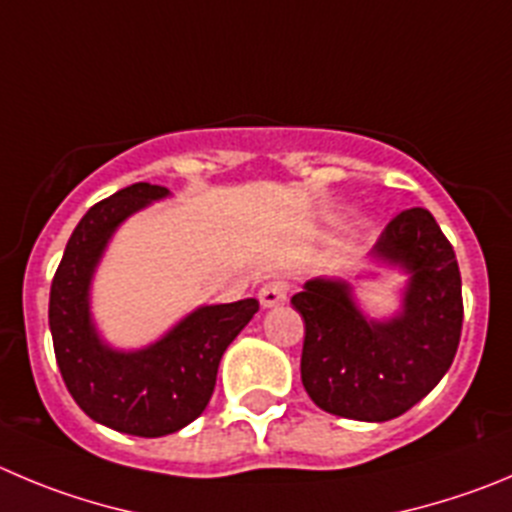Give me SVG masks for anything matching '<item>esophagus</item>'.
<instances>
[{"mask_svg":"<svg viewBox=\"0 0 512 512\" xmlns=\"http://www.w3.org/2000/svg\"><path fill=\"white\" fill-rule=\"evenodd\" d=\"M285 298H288V283H283V280H272V283L262 285L260 290L262 308H278V305L285 303Z\"/></svg>","mask_w":512,"mask_h":512,"instance_id":"obj_1","label":"esophagus"}]
</instances>
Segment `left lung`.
<instances>
[{
  "instance_id": "1",
  "label": "left lung",
  "mask_w": 512,
  "mask_h": 512,
  "mask_svg": "<svg viewBox=\"0 0 512 512\" xmlns=\"http://www.w3.org/2000/svg\"><path fill=\"white\" fill-rule=\"evenodd\" d=\"M369 257L407 275L389 318L366 313L341 278L308 280L290 303L305 323L300 379L310 399L336 417L389 422L450 371L462 331V280L455 250L422 207L396 214Z\"/></svg>"
}]
</instances>
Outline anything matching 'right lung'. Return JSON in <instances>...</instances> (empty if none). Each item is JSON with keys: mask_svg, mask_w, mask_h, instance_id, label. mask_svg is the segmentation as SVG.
I'll list each match as a JSON object with an SVG mask.
<instances>
[{"mask_svg": "<svg viewBox=\"0 0 512 512\" xmlns=\"http://www.w3.org/2000/svg\"><path fill=\"white\" fill-rule=\"evenodd\" d=\"M171 197L138 184L88 209L70 234L50 288V333L57 366L75 404L93 422L133 437H164L207 409L229 343L260 310L255 298L199 305L143 348H116L90 310L95 270L128 217Z\"/></svg>", "mask_w": 512, "mask_h": 512, "instance_id": "right-lung-1", "label": "right lung"}]
</instances>
